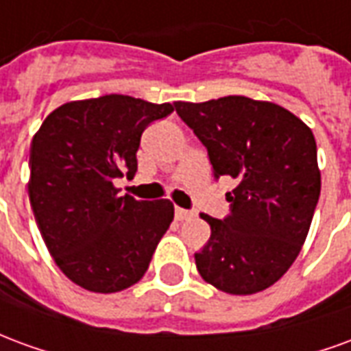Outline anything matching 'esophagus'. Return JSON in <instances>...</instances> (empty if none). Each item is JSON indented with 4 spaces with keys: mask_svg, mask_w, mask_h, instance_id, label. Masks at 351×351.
Here are the masks:
<instances>
[{
    "mask_svg": "<svg viewBox=\"0 0 351 351\" xmlns=\"http://www.w3.org/2000/svg\"><path fill=\"white\" fill-rule=\"evenodd\" d=\"M175 216H176V220L182 221V220H188V218H191V216H193V213H191V210H186V208H176Z\"/></svg>",
    "mask_w": 351,
    "mask_h": 351,
    "instance_id": "34e87169",
    "label": "esophagus"
}]
</instances>
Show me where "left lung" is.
Wrapping results in <instances>:
<instances>
[{
  "label": "left lung",
  "mask_w": 351,
  "mask_h": 351,
  "mask_svg": "<svg viewBox=\"0 0 351 351\" xmlns=\"http://www.w3.org/2000/svg\"><path fill=\"white\" fill-rule=\"evenodd\" d=\"M175 108L206 146L214 176L237 180L228 218L201 214L210 239L195 254L199 274L226 293L263 291L293 265L316 210L322 175L312 130L287 108L244 95Z\"/></svg>",
  "instance_id": "8db88e82"
}]
</instances>
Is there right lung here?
Returning <instances> with one entry per match:
<instances>
[{"instance_id": "right-lung-1", "label": "right lung", "mask_w": 351, "mask_h": 351, "mask_svg": "<svg viewBox=\"0 0 351 351\" xmlns=\"http://www.w3.org/2000/svg\"><path fill=\"white\" fill-rule=\"evenodd\" d=\"M171 112V103L110 93L65 103L35 133L29 203L50 256L77 286L116 293L145 276L175 206L118 195L112 180L135 175L143 131Z\"/></svg>"}]
</instances>
